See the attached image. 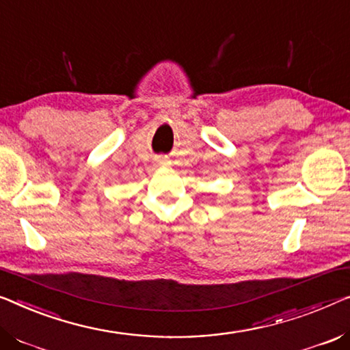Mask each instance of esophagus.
<instances>
[{"instance_id": "34e87169", "label": "esophagus", "mask_w": 350, "mask_h": 350, "mask_svg": "<svg viewBox=\"0 0 350 350\" xmlns=\"http://www.w3.org/2000/svg\"><path fill=\"white\" fill-rule=\"evenodd\" d=\"M157 163H159V165H166V160H163V159H160V160H157Z\"/></svg>"}]
</instances>
